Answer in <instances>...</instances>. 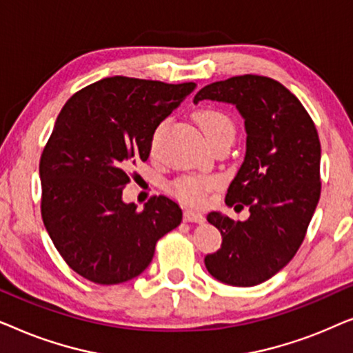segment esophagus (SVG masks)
<instances>
[{"instance_id": "34e87169", "label": "esophagus", "mask_w": 353, "mask_h": 353, "mask_svg": "<svg viewBox=\"0 0 353 353\" xmlns=\"http://www.w3.org/2000/svg\"><path fill=\"white\" fill-rule=\"evenodd\" d=\"M183 220L185 221H192V223H204L205 216L201 214V212L186 209L185 214H183Z\"/></svg>"}]
</instances>
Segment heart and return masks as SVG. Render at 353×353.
Returning a JSON list of instances; mask_svg holds the SVG:
<instances>
[{
    "label": "heart",
    "instance_id": "heart-1",
    "mask_svg": "<svg viewBox=\"0 0 353 353\" xmlns=\"http://www.w3.org/2000/svg\"><path fill=\"white\" fill-rule=\"evenodd\" d=\"M197 125L205 134L207 141L220 137H234V123L228 114L219 109H201L194 115ZM219 176L205 175H183L173 181L172 190L188 204H202L209 192L219 186Z\"/></svg>",
    "mask_w": 353,
    "mask_h": 353
}]
</instances>
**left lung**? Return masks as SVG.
Instances as JSON below:
<instances>
[{
	"mask_svg": "<svg viewBox=\"0 0 353 353\" xmlns=\"http://www.w3.org/2000/svg\"><path fill=\"white\" fill-rule=\"evenodd\" d=\"M234 104L244 119L245 157L226 192V205L249 207L245 221L220 212L207 220L221 248L205 255L209 273L231 286H255L286 267L301 248L321 192V146L301 101L279 81L239 75L194 96Z\"/></svg>",
	"mask_w": 353,
	"mask_h": 353,
	"instance_id": "1",
	"label": "left lung"
}]
</instances>
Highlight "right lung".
Here are the masks:
<instances>
[{
	"mask_svg": "<svg viewBox=\"0 0 353 353\" xmlns=\"http://www.w3.org/2000/svg\"><path fill=\"white\" fill-rule=\"evenodd\" d=\"M196 83L110 77L77 91L57 115L40 159L41 219L69 267L96 284L141 274L181 209L154 196L143 210L122 201L128 168L148 161L159 123Z\"/></svg>",
	"mask_w": 353,
	"mask_h": 353,
	"instance_id": "obj_1",
	"label": "right lung"
}]
</instances>
